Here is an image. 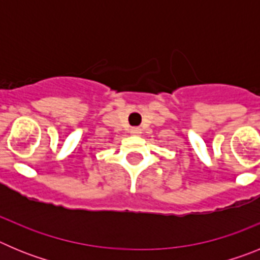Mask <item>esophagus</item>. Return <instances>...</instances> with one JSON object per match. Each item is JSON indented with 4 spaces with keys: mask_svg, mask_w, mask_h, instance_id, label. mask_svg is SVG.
<instances>
[{
    "mask_svg": "<svg viewBox=\"0 0 260 260\" xmlns=\"http://www.w3.org/2000/svg\"><path fill=\"white\" fill-rule=\"evenodd\" d=\"M130 132H132L133 135H139L142 133V130L139 127H132V130H130Z\"/></svg>",
    "mask_w": 260,
    "mask_h": 260,
    "instance_id": "1",
    "label": "esophagus"
}]
</instances>
